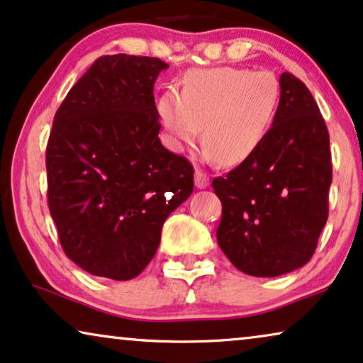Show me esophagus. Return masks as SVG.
<instances>
[{"label":"esophagus","mask_w":363,"mask_h":363,"mask_svg":"<svg viewBox=\"0 0 363 363\" xmlns=\"http://www.w3.org/2000/svg\"><path fill=\"white\" fill-rule=\"evenodd\" d=\"M195 185L198 190H203V188L210 185V177H208L203 170H198V168L195 170Z\"/></svg>","instance_id":"esophagus-1"}]
</instances>
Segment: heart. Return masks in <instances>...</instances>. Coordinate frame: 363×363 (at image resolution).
<instances>
[{
  "instance_id": "b5f03b06",
  "label": "heart",
  "mask_w": 363,
  "mask_h": 363,
  "mask_svg": "<svg viewBox=\"0 0 363 363\" xmlns=\"http://www.w3.org/2000/svg\"><path fill=\"white\" fill-rule=\"evenodd\" d=\"M279 99V81L267 71L191 69L182 79V92L168 89L158 97L157 112L175 150L196 142L203 127L205 157L231 167L264 142Z\"/></svg>"
}]
</instances>
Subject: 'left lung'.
Wrapping results in <instances>:
<instances>
[{"mask_svg":"<svg viewBox=\"0 0 363 363\" xmlns=\"http://www.w3.org/2000/svg\"><path fill=\"white\" fill-rule=\"evenodd\" d=\"M272 127L255 155L213 180L223 213L216 240L233 266L256 277L299 269L329 215V132L304 84L282 72Z\"/></svg>","mask_w":363,"mask_h":363,"instance_id":"8db88e82","label":"left lung"}]
</instances>
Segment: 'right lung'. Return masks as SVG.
<instances>
[{
  "mask_svg": "<svg viewBox=\"0 0 363 363\" xmlns=\"http://www.w3.org/2000/svg\"><path fill=\"white\" fill-rule=\"evenodd\" d=\"M157 57L102 56L57 108L46 150L48 201L69 259L128 281L145 269L162 226L193 191V167L162 145Z\"/></svg>",
  "mask_w": 363,
  "mask_h": 363,
  "instance_id": "right-lung-1",
  "label": "right lung"
}]
</instances>
